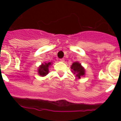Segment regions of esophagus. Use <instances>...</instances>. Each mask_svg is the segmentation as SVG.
Wrapping results in <instances>:
<instances>
[{
    "label": "esophagus",
    "mask_w": 121,
    "mask_h": 121,
    "mask_svg": "<svg viewBox=\"0 0 121 121\" xmlns=\"http://www.w3.org/2000/svg\"><path fill=\"white\" fill-rule=\"evenodd\" d=\"M60 60L61 62H65V59H60Z\"/></svg>",
    "instance_id": "esophagus-1"
}]
</instances>
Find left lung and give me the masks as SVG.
<instances>
[{"instance_id":"1","label":"left lung","mask_w":121,"mask_h":121,"mask_svg":"<svg viewBox=\"0 0 121 121\" xmlns=\"http://www.w3.org/2000/svg\"><path fill=\"white\" fill-rule=\"evenodd\" d=\"M71 68L73 73L74 74H76V78H78L79 79H80L81 77L85 75V69L81 65V64L78 62L73 63L72 65L71 66Z\"/></svg>"}]
</instances>
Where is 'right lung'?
I'll use <instances>...</instances> for the list:
<instances>
[{"label":"right lung","mask_w":121,"mask_h":121,"mask_svg":"<svg viewBox=\"0 0 121 121\" xmlns=\"http://www.w3.org/2000/svg\"><path fill=\"white\" fill-rule=\"evenodd\" d=\"M51 65V62H45L42 64L38 68V73L40 76H45L48 73L49 67Z\"/></svg>","instance_id":"right-lung-1"}]
</instances>
